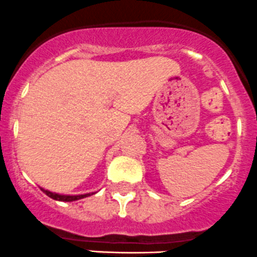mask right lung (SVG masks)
Masks as SVG:
<instances>
[{"mask_svg": "<svg viewBox=\"0 0 257 257\" xmlns=\"http://www.w3.org/2000/svg\"><path fill=\"white\" fill-rule=\"evenodd\" d=\"M40 189L43 190V192L45 193L48 197L53 198V199H55V200H60V202H73V200L82 199V198L89 197V195L93 194V193H87V194H80V195H64V194H58V193L49 192V190L43 189V188H40Z\"/></svg>", "mask_w": 257, "mask_h": 257, "instance_id": "1", "label": "right lung"}]
</instances>
